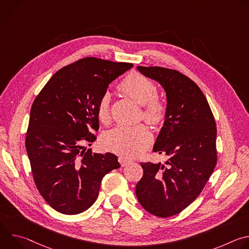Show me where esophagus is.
I'll use <instances>...</instances> for the list:
<instances>
[{"label":"esophagus","instance_id":"obj_1","mask_svg":"<svg viewBox=\"0 0 249 249\" xmlns=\"http://www.w3.org/2000/svg\"><path fill=\"white\" fill-rule=\"evenodd\" d=\"M119 162H120V164L122 165V166H125V165H127L129 162H131V160H129V159H127V158H125V157H119Z\"/></svg>","mask_w":249,"mask_h":249}]
</instances>
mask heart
Returning <instances> with one entry per match:
<instances>
[{
	"mask_svg": "<svg viewBox=\"0 0 249 249\" xmlns=\"http://www.w3.org/2000/svg\"><path fill=\"white\" fill-rule=\"evenodd\" d=\"M119 89L128 97L143 106V116L152 124H159L165 118L166 107L160 101L157 86L137 73L128 75L119 84ZM96 116L102 123L109 120V94L104 93L96 106ZM153 140L151 132L143 125L118 126L103 137L104 147L125 157H134L145 150Z\"/></svg>",
	"mask_w": 249,
	"mask_h": 249,
	"instance_id": "1",
	"label": "heart"
}]
</instances>
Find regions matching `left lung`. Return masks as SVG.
I'll return each mask as SVG.
<instances>
[{
    "label": "left lung",
    "mask_w": 249,
    "mask_h": 249,
    "mask_svg": "<svg viewBox=\"0 0 249 249\" xmlns=\"http://www.w3.org/2000/svg\"><path fill=\"white\" fill-rule=\"evenodd\" d=\"M158 82L166 96L163 126L153 151L164 154V164L142 162L144 174L136 185L140 204L151 214H178L201 193L217 163L216 122L199 87L177 71L137 67Z\"/></svg>",
    "instance_id": "1"
}]
</instances>
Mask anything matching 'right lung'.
Here are the masks:
<instances>
[{
  "instance_id": "right-lung-1",
  "label": "right lung",
  "mask_w": 249,
  "mask_h": 249,
  "mask_svg": "<svg viewBox=\"0 0 249 249\" xmlns=\"http://www.w3.org/2000/svg\"><path fill=\"white\" fill-rule=\"evenodd\" d=\"M132 67L81 59L59 70L33 101L25 139L33 179L45 201L62 214L88 210L104 175L120 167L115 155L86 151L85 145L96 140L92 132L99 128V99Z\"/></svg>"
}]
</instances>
